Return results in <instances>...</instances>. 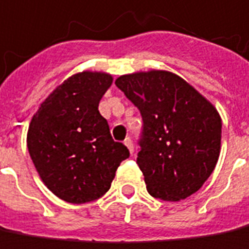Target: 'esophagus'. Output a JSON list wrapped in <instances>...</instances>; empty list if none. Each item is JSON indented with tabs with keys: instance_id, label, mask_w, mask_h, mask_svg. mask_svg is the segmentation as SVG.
Here are the masks:
<instances>
[{
	"instance_id": "1",
	"label": "esophagus",
	"mask_w": 249,
	"mask_h": 249,
	"mask_svg": "<svg viewBox=\"0 0 249 249\" xmlns=\"http://www.w3.org/2000/svg\"><path fill=\"white\" fill-rule=\"evenodd\" d=\"M124 145L128 148V151H130V153L133 155V152H134V146H133V141H131V138L130 137H127L126 140H124Z\"/></svg>"
}]
</instances>
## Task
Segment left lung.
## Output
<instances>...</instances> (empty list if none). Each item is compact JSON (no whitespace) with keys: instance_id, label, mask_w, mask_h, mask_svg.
<instances>
[{"instance_id":"obj_1","label":"left lung","mask_w":249,"mask_h":249,"mask_svg":"<svg viewBox=\"0 0 249 249\" xmlns=\"http://www.w3.org/2000/svg\"><path fill=\"white\" fill-rule=\"evenodd\" d=\"M115 85L144 121L137 164L149 195L179 201L196 193L214 171L221 152L216 108L170 71L122 75Z\"/></svg>"}]
</instances>
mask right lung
Masks as SVG:
<instances>
[{"instance_id":"right-lung-1","label":"right lung","mask_w":249,"mask_h":249,"mask_svg":"<svg viewBox=\"0 0 249 249\" xmlns=\"http://www.w3.org/2000/svg\"><path fill=\"white\" fill-rule=\"evenodd\" d=\"M112 75L82 71L46 97L30 122L27 148L48 189L72 204L94 201L111 188L128 149L113 141L98 111Z\"/></svg>"}]
</instances>
